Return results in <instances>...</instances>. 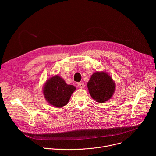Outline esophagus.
Masks as SVG:
<instances>
[{"mask_svg": "<svg viewBox=\"0 0 156 156\" xmlns=\"http://www.w3.org/2000/svg\"><path fill=\"white\" fill-rule=\"evenodd\" d=\"M78 86L80 88H84V83H78Z\"/></svg>", "mask_w": 156, "mask_h": 156, "instance_id": "esophagus-1", "label": "esophagus"}]
</instances>
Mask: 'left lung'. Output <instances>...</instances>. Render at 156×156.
<instances>
[{
    "label": "left lung",
    "mask_w": 156,
    "mask_h": 156,
    "mask_svg": "<svg viewBox=\"0 0 156 156\" xmlns=\"http://www.w3.org/2000/svg\"><path fill=\"white\" fill-rule=\"evenodd\" d=\"M89 92L98 102L102 103L112 96L115 84L111 77L104 72L94 73L87 83Z\"/></svg>",
    "instance_id": "8db88e82"
}]
</instances>
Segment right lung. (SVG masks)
<instances>
[{"label":"right lung","mask_w":156,"mask_h":156,"mask_svg":"<svg viewBox=\"0 0 156 156\" xmlns=\"http://www.w3.org/2000/svg\"><path fill=\"white\" fill-rule=\"evenodd\" d=\"M75 90V86L66 84L61 77L55 76L47 81L43 93L49 103L55 107H61L68 103Z\"/></svg>","instance_id":"right-lung-1"}]
</instances>
